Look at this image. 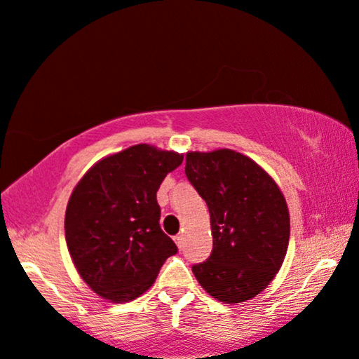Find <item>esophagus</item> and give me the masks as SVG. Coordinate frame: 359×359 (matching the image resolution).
Returning a JSON list of instances; mask_svg holds the SVG:
<instances>
[{
  "mask_svg": "<svg viewBox=\"0 0 359 359\" xmlns=\"http://www.w3.org/2000/svg\"><path fill=\"white\" fill-rule=\"evenodd\" d=\"M174 241H175V245L179 246V250H182V246H184V235L174 236Z\"/></svg>",
  "mask_w": 359,
  "mask_h": 359,
  "instance_id": "esophagus-1",
  "label": "esophagus"
}]
</instances>
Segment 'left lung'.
<instances>
[{
	"label": "left lung",
	"mask_w": 359,
	"mask_h": 359,
	"mask_svg": "<svg viewBox=\"0 0 359 359\" xmlns=\"http://www.w3.org/2000/svg\"><path fill=\"white\" fill-rule=\"evenodd\" d=\"M185 175L208 205L213 250L194 264L200 285L217 300L256 297L283 266L290 218L283 192L250 157L231 149L187 152Z\"/></svg>",
	"instance_id": "obj_1"
}]
</instances>
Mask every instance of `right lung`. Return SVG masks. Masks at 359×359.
<instances>
[{"label":"right lung","mask_w":359,"mask_h":359,"mask_svg":"<svg viewBox=\"0 0 359 359\" xmlns=\"http://www.w3.org/2000/svg\"><path fill=\"white\" fill-rule=\"evenodd\" d=\"M184 156L136 144L98 161L70 195L65 240L82 279L103 299L130 302L177 252L161 229L156 194Z\"/></svg>","instance_id":"right-lung-1"}]
</instances>
